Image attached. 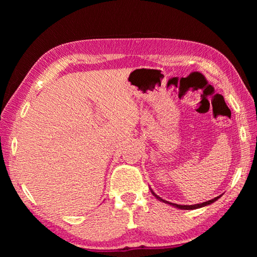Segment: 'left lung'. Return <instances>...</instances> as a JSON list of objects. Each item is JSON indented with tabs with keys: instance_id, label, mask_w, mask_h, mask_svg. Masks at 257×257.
Segmentation results:
<instances>
[{
	"instance_id": "left-lung-1",
	"label": "left lung",
	"mask_w": 257,
	"mask_h": 257,
	"mask_svg": "<svg viewBox=\"0 0 257 257\" xmlns=\"http://www.w3.org/2000/svg\"><path fill=\"white\" fill-rule=\"evenodd\" d=\"M151 191H152V194H153L156 198L160 199V201H162V202H164V203H168V204H170V205L175 206V207H178V208H180V210H195V208H199V207H203V206L210 205V204L214 203L217 198H220V196H217V197H215V198L210 199V201H207V202H204V203H201V204H195V205H179V204H173V203H169V202H167V201H164V199H162V198H161V197H159L158 195H156L155 193H153V190L151 189Z\"/></svg>"
}]
</instances>
